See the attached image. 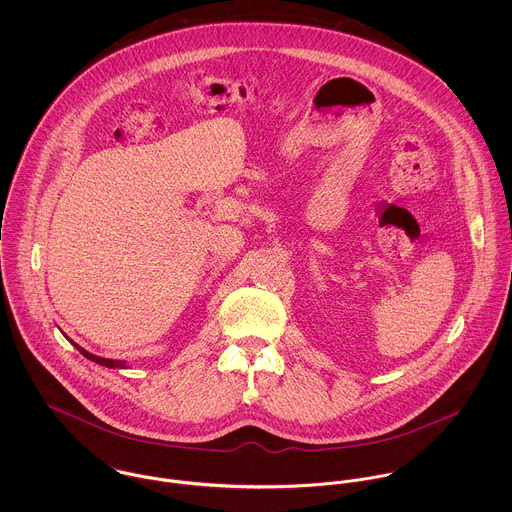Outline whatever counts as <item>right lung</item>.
I'll return each instance as SVG.
<instances>
[{
    "label": "right lung",
    "mask_w": 512,
    "mask_h": 512,
    "mask_svg": "<svg viewBox=\"0 0 512 512\" xmlns=\"http://www.w3.org/2000/svg\"><path fill=\"white\" fill-rule=\"evenodd\" d=\"M69 339V337H67ZM71 341V339H69ZM73 343V341H71ZM74 347L82 353V357H86L88 361H92V363H96V365L108 366V368H128L126 366V361H112V359H102V357H96V355H92V353H88V351H84L82 347H78L76 343H73Z\"/></svg>",
    "instance_id": "obj_1"
}]
</instances>
